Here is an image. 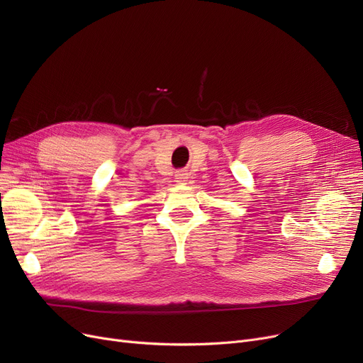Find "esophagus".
<instances>
[{"mask_svg": "<svg viewBox=\"0 0 363 363\" xmlns=\"http://www.w3.org/2000/svg\"><path fill=\"white\" fill-rule=\"evenodd\" d=\"M188 178H189V174L186 170H178L175 174V181L178 184H185L188 181Z\"/></svg>", "mask_w": 363, "mask_h": 363, "instance_id": "esophagus-1", "label": "esophagus"}]
</instances>
